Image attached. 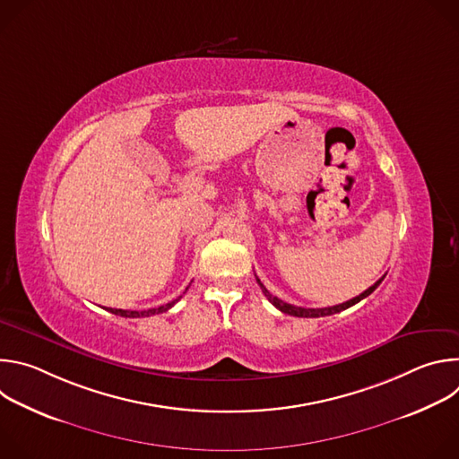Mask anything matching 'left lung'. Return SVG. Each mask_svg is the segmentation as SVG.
Returning a JSON list of instances; mask_svg holds the SVG:
<instances>
[{"instance_id":"obj_1","label":"left lung","mask_w":459,"mask_h":459,"mask_svg":"<svg viewBox=\"0 0 459 459\" xmlns=\"http://www.w3.org/2000/svg\"><path fill=\"white\" fill-rule=\"evenodd\" d=\"M383 278H385V276H383ZM383 278H379L372 287H368V289H367L365 292H361L359 296H356V298H352V299H349V301H345V303H340V305H334V307H325V308H305V307H296V305L285 303L283 299L273 296V294L265 289V285L259 281V278H255V281H257V285L261 287V290H264V294L267 296V299H269L278 310H281L283 314H290V316H296V317H321V316H331V314L342 312V310H345V308H349V307L359 303L361 299H365L367 296H370V294L379 287V283L383 281Z\"/></svg>"}]
</instances>
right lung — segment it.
<instances>
[{
	"mask_svg": "<svg viewBox=\"0 0 459 459\" xmlns=\"http://www.w3.org/2000/svg\"><path fill=\"white\" fill-rule=\"evenodd\" d=\"M179 298H181V296H179ZM179 298H176V299H172L170 303H165V305H161V307H158V308H149V310H123V308H107V310L112 312V314H116V316H121V317H147V316H154V314L167 312L169 308H172V307L179 301Z\"/></svg>",
	"mask_w": 459,
	"mask_h": 459,
	"instance_id": "1",
	"label": "right lung"
}]
</instances>
